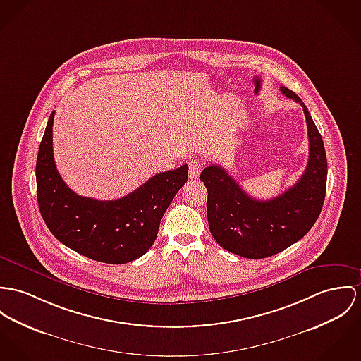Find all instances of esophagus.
Returning a JSON list of instances; mask_svg holds the SVG:
<instances>
[{"label": "esophagus", "mask_w": 361, "mask_h": 361, "mask_svg": "<svg viewBox=\"0 0 361 361\" xmlns=\"http://www.w3.org/2000/svg\"><path fill=\"white\" fill-rule=\"evenodd\" d=\"M188 166H190V178H197L203 169V162L199 159H192L188 162Z\"/></svg>", "instance_id": "esophagus-1"}]
</instances>
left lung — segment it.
I'll return each mask as SVG.
<instances>
[{"mask_svg":"<svg viewBox=\"0 0 361 361\" xmlns=\"http://www.w3.org/2000/svg\"><path fill=\"white\" fill-rule=\"evenodd\" d=\"M280 90L302 106L307 125L309 159L297 184L274 199L258 200L219 165L200 173L207 188V221L213 238L222 249L251 259L275 255L302 239L319 219L326 196L323 139L302 100L284 86Z\"/></svg>","mask_w":361,"mask_h":361,"instance_id":"left-lung-1","label":"left lung"}]
</instances>
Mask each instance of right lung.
I'll use <instances>...</instances> for the list:
<instances>
[{
    "label": "right lung",
    "instance_id": "obj_1",
    "mask_svg": "<svg viewBox=\"0 0 361 361\" xmlns=\"http://www.w3.org/2000/svg\"><path fill=\"white\" fill-rule=\"evenodd\" d=\"M51 114L38 149L35 177L41 216L64 246L85 257L126 264L154 245L173 197L188 180V166L158 173L136 191L116 200L80 196L61 180L54 159Z\"/></svg>",
    "mask_w": 361,
    "mask_h": 361
}]
</instances>
